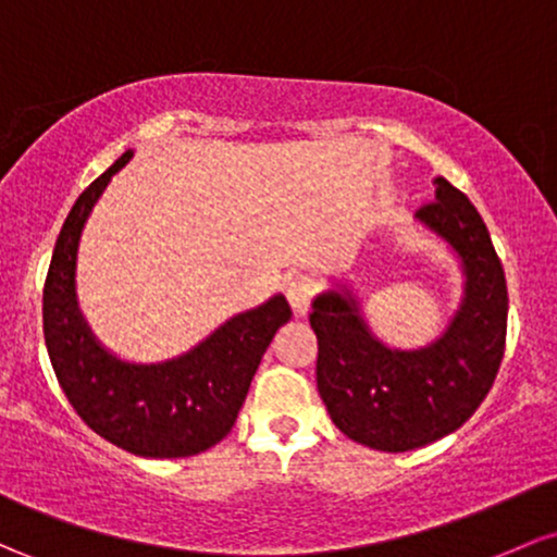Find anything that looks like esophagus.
Masks as SVG:
<instances>
[{"label": "esophagus", "instance_id": "1", "mask_svg": "<svg viewBox=\"0 0 557 557\" xmlns=\"http://www.w3.org/2000/svg\"><path fill=\"white\" fill-rule=\"evenodd\" d=\"M314 280L307 277V274H298L296 280L288 283V301L290 309L296 317H307L309 314V304L314 298Z\"/></svg>", "mask_w": 557, "mask_h": 557}]
</instances>
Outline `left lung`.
I'll use <instances>...</instances> for the list:
<instances>
[{"label":"left lung","instance_id":"obj_1","mask_svg":"<svg viewBox=\"0 0 557 557\" xmlns=\"http://www.w3.org/2000/svg\"><path fill=\"white\" fill-rule=\"evenodd\" d=\"M414 222L447 246L462 274L460 307L431 344L401 348L377 338L348 280H333L311 301L317 388L330 420L381 451L418 449L457 431L486 399L505 354V272L481 213L433 176V203Z\"/></svg>","mask_w":557,"mask_h":557}]
</instances>
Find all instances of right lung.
Segmentation results:
<instances>
[{"instance_id": "1", "label": "right lung", "mask_w": 557, "mask_h": 557, "mask_svg": "<svg viewBox=\"0 0 557 557\" xmlns=\"http://www.w3.org/2000/svg\"><path fill=\"white\" fill-rule=\"evenodd\" d=\"M132 156L126 150L78 195L60 230L45 283V344L60 388L97 436L137 457H193L232 431L290 307L274 293L163 362H129L102 346L78 309V243L91 209Z\"/></svg>"}]
</instances>
